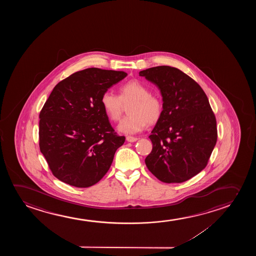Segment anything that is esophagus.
I'll list each match as a JSON object with an SVG mask.
<instances>
[{"label":"esophagus","mask_w":256,"mask_h":256,"mask_svg":"<svg viewBox=\"0 0 256 256\" xmlns=\"http://www.w3.org/2000/svg\"><path fill=\"white\" fill-rule=\"evenodd\" d=\"M126 140H128V142H136V140H138V138L134 136H126Z\"/></svg>","instance_id":"34e87169"}]
</instances>
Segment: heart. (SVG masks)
<instances>
[{
  "label": "heart",
  "mask_w": 256,
  "mask_h": 256,
  "mask_svg": "<svg viewBox=\"0 0 256 256\" xmlns=\"http://www.w3.org/2000/svg\"><path fill=\"white\" fill-rule=\"evenodd\" d=\"M128 106V116H125L117 128L126 134H134L144 130L148 124H154L162 114L161 98L150 94L142 82L131 80L120 88V95L106 91L102 94V105L109 119L117 122L122 114L123 104Z\"/></svg>",
  "instance_id": "heart-1"
}]
</instances>
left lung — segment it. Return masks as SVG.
<instances>
[{"instance_id":"obj_1","label":"left lung","mask_w":256,"mask_h":256,"mask_svg":"<svg viewBox=\"0 0 256 256\" xmlns=\"http://www.w3.org/2000/svg\"><path fill=\"white\" fill-rule=\"evenodd\" d=\"M139 75L158 86L164 102L148 136L153 148L146 166L162 182H186L206 168L217 142L216 118L206 94L175 67H151Z\"/></svg>"}]
</instances>
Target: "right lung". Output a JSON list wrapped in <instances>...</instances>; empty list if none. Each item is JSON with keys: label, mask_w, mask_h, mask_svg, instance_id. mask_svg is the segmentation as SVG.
<instances>
[{"label": "right lung", "mask_w": 256, "mask_h": 256, "mask_svg": "<svg viewBox=\"0 0 256 256\" xmlns=\"http://www.w3.org/2000/svg\"><path fill=\"white\" fill-rule=\"evenodd\" d=\"M126 75L88 68L53 88L39 114V148L60 181L88 188L108 172L125 136L111 126L102 96Z\"/></svg>", "instance_id": "add662e5"}]
</instances>
